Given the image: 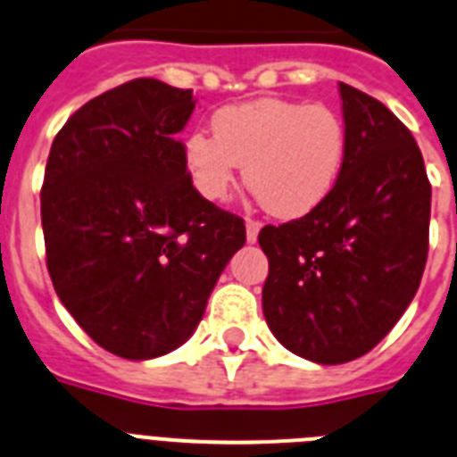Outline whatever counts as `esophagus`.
Wrapping results in <instances>:
<instances>
[{"instance_id":"obj_1","label":"esophagus","mask_w":457,"mask_h":457,"mask_svg":"<svg viewBox=\"0 0 457 457\" xmlns=\"http://www.w3.org/2000/svg\"><path fill=\"white\" fill-rule=\"evenodd\" d=\"M260 229H262L260 220H253V218H248V220H245V239H248V244H255Z\"/></svg>"}]
</instances>
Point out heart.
Listing matches in <instances>:
<instances>
[{"label":"heart","mask_w":457,"mask_h":457,"mask_svg":"<svg viewBox=\"0 0 457 457\" xmlns=\"http://www.w3.org/2000/svg\"><path fill=\"white\" fill-rule=\"evenodd\" d=\"M213 135L184 142L190 181L204 200L228 197L239 165L245 186L276 218L315 212L336 188L347 158V129L328 105L257 98L218 110Z\"/></svg>","instance_id":"obj_1"}]
</instances>
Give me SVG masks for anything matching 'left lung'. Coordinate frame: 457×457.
<instances>
[{
	"instance_id": "obj_1",
	"label": "left lung",
	"mask_w": 457,
	"mask_h": 457,
	"mask_svg": "<svg viewBox=\"0 0 457 457\" xmlns=\"http://www.w3.org/2000/svg\"><path fill=\"white\" fill-rule=\"evenodd\" d=\"M347 158L315 212L257 237L262 311L283 347L336 366L368 354L414 299L428 260L430 181L410 129L340 82Z\"/></svg>"
}]
</instances>
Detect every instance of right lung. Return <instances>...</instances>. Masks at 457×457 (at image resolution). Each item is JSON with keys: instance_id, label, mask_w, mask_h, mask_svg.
<instances>
[{"instance_id": "right-lung-1", "label": "right lung", "mask_w": 457, "mask_h": 457, "mask_svg": "<svg viewBox=\"0 0 457 457\" xmlns=\"http://www.w3.org/2000/svg\"><path fill=\"white\" fill-rule=\"evenodd\" d=\"M193 110L190 89L137 78L85 103L50 146L47 271L75 322L121 359L184 345L245 244L244 220L190 181L177 135Z\"/></svg>"}]
</instances>
